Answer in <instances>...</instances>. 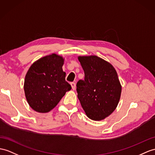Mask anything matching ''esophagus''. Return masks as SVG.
<instances>
[{
  "mask_svg": "<svg viewBox=\"0 0 155 155\" xmlns=\"http://www.w3.org/2000/svg\"><path fill=\"white\" fill-rule=\"evenodd\" d=\"M71 87H72V89L73 90H75V87H76V85H75V84L74 82H71L70 84Z\"/></svg>",
  "mask_w": 155,
  "mask_h": 155,
  "instance_id": "1",
  "label": "esophagus"
}]
</instances>
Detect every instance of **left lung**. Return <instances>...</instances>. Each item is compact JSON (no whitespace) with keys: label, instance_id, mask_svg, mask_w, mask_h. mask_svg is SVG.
Returning a JSON list of instances; mask_svg holds the SVG:
<instances>
[{"label":"left lung","instance_id":"left-lung-1","mask_svg":"<svg viewBox=\"0 0 155 155\" xmlns=\"http://www.w3.org/2000/svg\"><path fill=\"white\" fill-rule=\"evenodd\" d=\"M84 80L77 83L78 97L89 118L104 120L116 108L122 93L116 71L110 62L95 55L79 56Z\"/></svg>","mask_w":155,"mask_h":155}]
</instances>
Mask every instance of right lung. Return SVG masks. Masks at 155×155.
I'll use <instances>...</instances> for the list:
<instances>
[{"instance_id": "right-lung-1", "label": "right lung", "mask_w": 155, "mask_h": 155, "mask_svg": "<svg viewBox=\"0 0 155 155\" xmlns=\"http://www.w3.org/2000/svg\"><path fill=\"white\" fill-rule=\"evenodd\" d=\"M64 58L57 54L45 56L30 66L24 80V92L33 110L46 113L53 109L71 90L62 66Z\"/></svg>"}]
</instances>
